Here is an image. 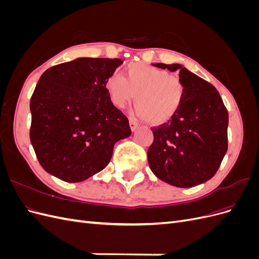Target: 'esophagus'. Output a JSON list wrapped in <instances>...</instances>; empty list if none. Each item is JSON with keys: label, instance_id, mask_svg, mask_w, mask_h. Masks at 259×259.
<instances>
[{"label": "esophagus", "instance_id": "esophagus-1", "mask_svg": "<svg viewBox=\"0 0 259 259\" xmlns=\"http://www.w3.org/2000/svg\"><path fill=\"white\" fill-rule=\"evenodd\" d=\"M130 127H131V130L134 132V131H136L138 127H139V124L135 121V120H133V119H130Z\"/></svg>", "mask_w": 259, "mask_h": 259}]
</instances>
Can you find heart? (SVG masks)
I'll list each match as a JSON object with an SVG mask.
<instances>
[{"mask_svg":"<svg viewBox=\"0 0 259 259\" xmlns=\"http://www.w3.org/2000/svg\"><path fill=\"white\" fill-rule=\"evenodd\" d=\"M105 88L111 103L124 108L134 98L139 116L152 125L166 123L183 105L185 85L177 75L144 62H132L124 69V77L112 73Z\"/></svg>","mask_w":259,"mask_h":259,"instance_id":"obj_1","label":"heart"}]
</instances>
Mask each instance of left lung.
I'll list each match as a JSON object with an SVG mask.
<instances>
[{
	"mask_svg": "<svg viewBox=\"0 0 259 259\" xmlns=\"http://www.w3.org/2000/svg\"><path fill=\"white\" fill-rule=\"evenodd\" d=\"M153 66L179 71L185 97L173 119L152 128L149 166L171 186L189 188L205 183L216 174L228 149V111L214 86L182 65Z\"/></svg>",
	"mask_w": 259,
	"mask_h": 259,
	"instance_id": "8db88e82",
	"label": "left lung"
}]
</instances>
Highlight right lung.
Masks as SVG:
<instances>
[{
	"label": "right lung",
	"instance_id": "obj_1",
	"mask_svg": "<svg viewBox=\"0 0 259 259\" xmlns=\"http://www.w3.org/2000/svg\"><path fill=\"white\" fill-rule=\"evenodd\" d=\"M119 58H77L41 75L30 100V140L41 166L67 183L103 170L116 142L131 135L127 117L113 106L107 77Z\"/></svg>",
	"mask_w": 259,
	"mask_h": 259
}]
</instances>
